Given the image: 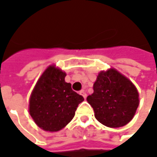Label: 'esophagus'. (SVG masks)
Here are the masks:
<instances>
[{
	"mask_svg": "<svg viewBox=\"0 0 157 157\" xmlns=\"http://www.w3.org/2000/svg\"><path fill=\"white\" fill-rule=\"evenodd\" d=\"M80 94H81V95H82V96L84 97L85 99H86V96H87V95H86V93L85 92L84 90H81V91H80Z\"/></svg>",
	"mask_w": 157,
	"mask_h": 157,
	"instance_id": "esophagus-1",
	"label": "esophagus"
}]
</instances>
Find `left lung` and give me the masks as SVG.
<instances>
[{"instance_id": "8db88e82", "label": "left lung", "mask_w": 157, "mask_h": 157, "mask_svg": "<svg viewBox=\"0 0 157 157\" xmlns=\"http://www.w3.org/2000/svg\"><path fill=\"white\" fill-rule=\"evenodd\" d=\"M87 96L95 117L104 126L117 128L132 120L139 105V94L134 84L116 69L101 71Z\"/></svg>"}]
</instances>
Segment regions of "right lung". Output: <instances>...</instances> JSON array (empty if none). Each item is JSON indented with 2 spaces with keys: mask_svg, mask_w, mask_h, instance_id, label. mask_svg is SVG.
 Instances as JSON below:
<instances>
[{
  "mask_svg": "<svg viewBox=\"0 0 157 157\" xmlns=\"http://www.w3.org/2000/svg\"><path fill=\"white\" fill-rule=\"evenodd\" d=\"M67 74L55 66L43 72L31 92L29 112L37 126L46 132H58L72 120L83 96L65 82Z\"/></svg>",
  "mask_w": 157,
  "mask_h": 157,
  "instance_id": "obj_1",
  "label": "right lung"
}]
</instances>
